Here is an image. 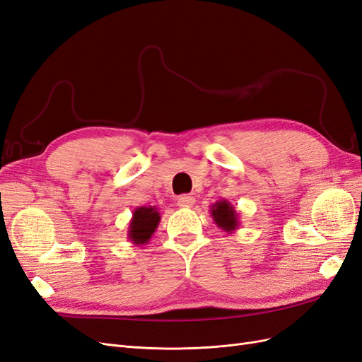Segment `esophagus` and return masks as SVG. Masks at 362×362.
Returning a JSON list of instances; mask_svg holds the SVG:
<instances>
[{
	"label": "esophagus",
	"mask_w": 362,
	"mask_h": 362,
	"mask_svg": "<svg viewBox=\"0 0 362 362\" xmlns=\"http://www.w3.org/2000/svg\"><path fill=\"white\" fill-rule=\"evenodd\" d=\"M195 203V198L192 195H180L177 198V206L182 209H188Z\"/></svg>",
	"instance_id": "esophagus-1"
}]
</instances>
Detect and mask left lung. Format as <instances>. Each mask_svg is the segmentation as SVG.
I'll return each instance as SVG.
<instances>
[{
    "label": "left lung",
    "instance_id": "1",
    "mask_svg": "<svg viewBox=\"0 0 362 362\" xmlns=\"http://www.w3.org/2000/svg\"><path fill=\"white\" fill-rule=\"evenodd\" d=\"M209 212H211V216L214 218L215 224L219 228H223L226 233H228V235L235 233L240 226L236 209L233 207V204L227 200H218L211 206V211Z\"/></svg>",
    "mask_w": 362,
    "mask_h": 362
}]
</instances>
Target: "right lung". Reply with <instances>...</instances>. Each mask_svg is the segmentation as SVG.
Segmentation results:
<instances>
[{"mask_svg": "<svg viewBox=\"0 0 362 362\" xmlns=\"http://www.w3.org/2000/svg\"><path fill=\"white\" fill-rule=\"evenodd\" d=\"M160 221V215L156 206H141L136 207L129 227H127V239L134 245H146L153 236Z\"/></svg>", "mask_w": 362, "mask_h": 362, "instance_id": "add662e5", "label": "right lung"}]
</instances>
